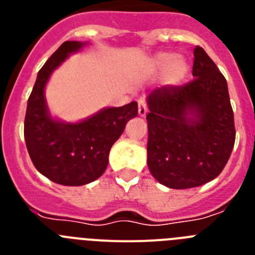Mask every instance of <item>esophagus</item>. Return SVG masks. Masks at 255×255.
Masks as SVG:
<instances>
[{
	"instance_id": "1",
	"label": "esophagus",
	"mask_w": 255,
	"mask_h": 255,
	"mask_svg": "<svg viewBox=\"0 0 255 255\" xmlns=\"http://www.w3.org/2000/svg\"><path fill=\"white\" fill-rule=\"evenodd\" d=\"M147 112H148V108H147V105H145V101L140 100L139 101V107H138L139 116L144 117L145 115H147Z\"/></svg>"
}]
</instances>
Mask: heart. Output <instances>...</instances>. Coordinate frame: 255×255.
Segmentation results:
<instances>
[{
  "label": "heart",
  "mask_w": 255,
  "mask_h": 255,
  "mask_svg": "<svg viewBox=\"0 0 255 255\" xmlns=\"http://www.w3.org/2000/svg\"><path fill=\"white\" fill-rule=\"evenodd\" d=\"M150 66L155 73L162 74V82L166 87L173 88L181 84L189 75L190 66L182 56L172 52H159L150 60Z\"/></svg>",
  "instance_id": "obj_1"
}]
</instances>
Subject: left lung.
<instances>
[{"instance_id":"left-lung-1","label":"left lung","mask_w":255,"mask_h":255,"mask_svg":"<svg viewBox=\"0 0 255 255\" xmlns=\"http://www.w3.org/2000/svg\"><path fill=\"white\" fill-rule=\"evenodd\" d=\"M193 76L188 84L158 88L147 97V163L167 188H195L217 177L235 144L226 79L199 46Z\"/></svg>"}]
</instances>
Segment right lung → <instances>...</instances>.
<instances>
[{"label": "right lung", "instance_id": "1", "mask_svg": "<svg viewBox=\"0 0 255 255\" xmlns=\"http://www.w3.org/2000/svg\"><path fill=\"white\" fill-rule=\"evenodd\" d=\"M84 44L67 40L47 60L29 97L24 121V138L35 168L51 181L66 186L85 185L102 176L110 149L128 121L138 115V103L131 102L103 108L80 123H64L51 116L44 98L49 76Z\"/></svg>", "mask_w": 255, "mask_h": 255}]
</instances>
